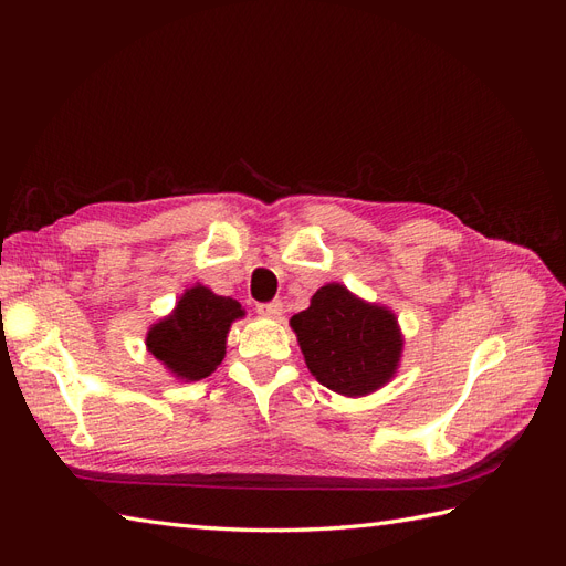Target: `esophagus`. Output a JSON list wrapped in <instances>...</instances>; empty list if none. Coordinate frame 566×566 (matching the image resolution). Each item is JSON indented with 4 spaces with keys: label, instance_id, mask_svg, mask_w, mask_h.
<instances>
[{
    "label": "esophagus",
    "instance_id": "34e87169",
    "mask_svg": "<svg viewBox=\"0 0 566 566\" xmlns=\"http://www.w3.org/2000/svg\"><path fill=\"white\" fill-rule=\"evenodd\" d=\"M256 314L269 316V318H279L283 314V302L281 300H273V302L256 304Z\"/></svg>",
    "mask_w": 566,
    "mask_h": 566
}]
</instances>
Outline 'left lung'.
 <instances>
[{"instance_id":"8db88e82","label":"left lung","mask_w":566,"mask_h":566,"mask_svg":"<svg viewBox=\"0 0 566 566\" xmlns=\"http://www.w3.org/2000/svg\"><path fill=\"white\" fill-rule=\"evenodd\" d=\"M290 325L314 378L337 394L364 397L397 373L403 347L397 318L339 283L316 290L310 310L295 314Z\"/></svg>"}]
</instances>
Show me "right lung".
<instances>
[{"instance_id":"add662e5","label":"right lung","mask_w":566,"mask_h":566,"mask_svg":"<svg viewBox=\"0 0 566 566\" xmlns=\"http://www.w3.org/2000/svg\"><path fill=\"white\" fill-rule=\"evenodd\" d=\"M243 314L235 300L196 285L186 290L172 314L153 325L146 347L177 378L202 380L221 364L231 323Z\"/></svg>"}]
</instances>
